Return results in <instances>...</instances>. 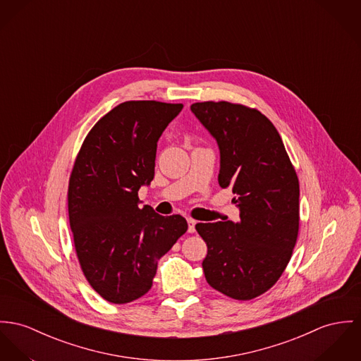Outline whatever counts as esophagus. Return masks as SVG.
<instances>
[{"mask_svg":"<svg viewBox=\"0 0 361 361\" xmlns=\"http://www.w3.org/2000/svg\"><path fill=\"white\" fill-rule=\"evenodd\" d=\"M187 222H188V232H190V233H194L195 225H196V221H195V220H192V219H188V220H187Z\"/></svg>","mask_w":361,"mask_h":361,"instance_id":"1","label":"esophagus"}]
</instances>
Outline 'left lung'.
Segmentation results:
<instances>
[{
  "mask_svg": "<svg viewBox=\"0 0 361 361\" xmlns=\"http://www.w3.org/2000/svg\"><path fill=\"white\" fill-rule=\"evenodd\" d=\"M191 111L217 141L219 183L231 187L239 221L199 222L207 245V283L233 300L268 291L286 269L298 236L300 184L274 123L228 102L195 103Z\"/></svg>",
  "mask_w": 361,
  "mask_h": 361,
  "instance_id": "obj_1",
  "label": "left lung"
}]
</instances>
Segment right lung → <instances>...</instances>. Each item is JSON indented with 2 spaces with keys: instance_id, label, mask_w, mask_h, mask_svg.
Returning <instances> with one entry per match:
<instances>
[{
  "instance_id": "right-lung-1",
  "label": "right lung",
  "mask_w": 361,
  "mask_h": 361,
  "mask_svg": "<svg viewBox=\"0 0 361 361\" xmlns=\"http://www.w3.org/2000/svg\"><path fill=\"white\" fill-rule=\"evenodd\" d=\"M183 104L125 102L89 132L68 184V217L83 275L111 304L149 291L158 261L188 229L181 216L164 217L139 190L155 174L158 140Z\"/></svg>"
}]
</instances>
